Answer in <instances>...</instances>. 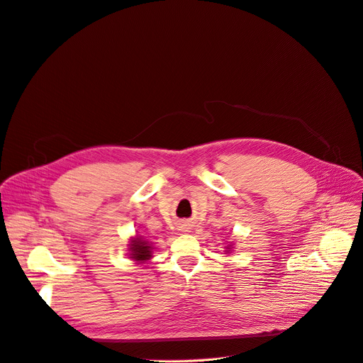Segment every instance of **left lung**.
<instances>
[{"mask_svg": "<svg viewBox=\"0 0 363 363\" xmlns=\"http://www.w3.org/2000/svg\"><path fill=\"white\" fill-rule=\"evenodd\" d=\"M224 248H225V255H230V253L233 252V250H234V244H233V242H230V244H228V245H225Z\"/></svg>", "mask_w": 363, "mask_h": 363, "instance_id": "left-lung-1", "label": "left lung"}]
</instances>
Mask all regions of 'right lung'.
<instances>
[{"label": "right lung", "instance_id": "1", "mask_svg": "<svg viewBox=\"0 0 363 363\" xmlns=\"http://www.w3.org/2000/svg\"><path fill=\"white\" fill-rule=\"evenodd\" d=\"M154 248L155 247L151 241H148L143 235L135 234L133 237H130L129 244H128V256L136 264H144L154 257L152 256Z\"/></svg>", "mask_w": 363, "mask_h": 363}]
</instances>
